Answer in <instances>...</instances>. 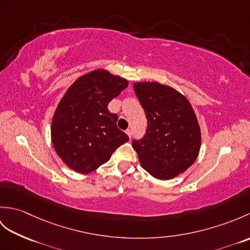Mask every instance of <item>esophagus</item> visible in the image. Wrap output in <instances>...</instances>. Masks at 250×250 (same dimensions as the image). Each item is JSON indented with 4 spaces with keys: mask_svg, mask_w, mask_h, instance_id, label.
<instances>
[{
    "mask_svg": "<svg viewBox=\"0 0 250 250\" xmlns=\"http://www.w3.org/2000/svg\"><path fill=\"white\" fill-rule=\"evenodd\" d=\"M125 133H126V135L129 136V139H131V137H132V131L130 129H128V130L125 131Z\"/></svg>",
    "mask_w": 250,
    "mask_h": 250,
    "instance_id": "1",
    "label": "esophagus"
}]
</instances>
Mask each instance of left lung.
<instances>
[{
  "label": "left lung",
  "mask_w": 250,
  "mask_h": 250,
  "mask_svg": "<svg viewBox=\"0 0 250 250\" xmlns=\"http://www.w3.org/2000/svg\"><path fill=\"white\" fill-rule=\"evenodd\" d=\"M133 87L148 121L146 135L132 142L141 166L157 179L176 177L200 152L201 129L192 106L167 84L137 82Z\"/></svg>",
  "instance_id": "obj_1"
}]
</instances>
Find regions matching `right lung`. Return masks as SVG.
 <instances>
[{
	"label": "right lung",
	"instance_id": "right-lung-1",
	"mask_svg": "<svg viewBox=\"0 0 250 250\" xmlns=\"http://www.w3.org/2000/svg\"><path fill=\"white\" fill-rule=\"evenodd\" d=\"M128 87V81L98 68L78 77L60 100L51 120V143L73 171L89 174L107 162L129 141L117 128L118 116L107 105Z\"/></svg>",
	"mask_w": 250,
	"mask_h": 250
}]
</instances>
